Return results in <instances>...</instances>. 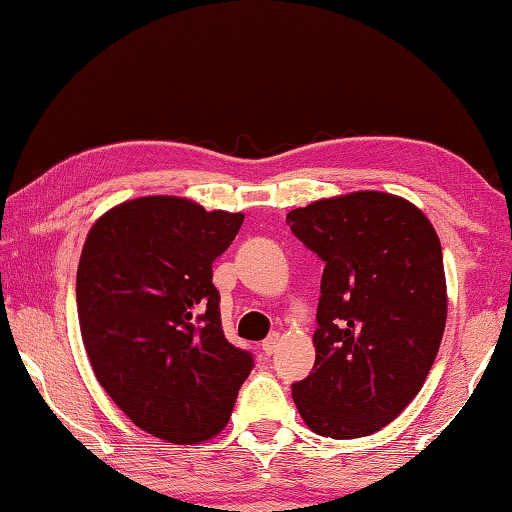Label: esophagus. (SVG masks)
<instances>
[{
	"instance_id": "1",
	"label": "esophagus",
	"mask_w": 512,
	"mask_h": 512,
	"mask_svg": "<svg viewBox=\"0 0 512 512\" xmlns=\"http://www.w3.org/2000/svg\"><path fill=\"white\" fill-rule=\"evenodd\" d=\"M277 348H280V336H277V334L268 336V339L262 343V352L266 354V357H271V354H275Z\"/></svg>"
}]
</instances>
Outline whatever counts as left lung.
<instances>
[{
    "label": "left lung",
    "instance_id": "left-lung-1",
    "mask_svg": "<svg viewBox=\"0 0 512 512\" xmlns=\"http://www.w3.org/2000/svg\"><path fill=\"white\" fill-rule=\"evenodd\" d=\"M287 221L325 262L314 370L293 384V402L318 436H370L411 404L436 361L447 320L440 239L418 205L375 189L320 198Z\"/></svg>",
    "mask_w": 512,
    "mask_h": 512
}]
</instances>
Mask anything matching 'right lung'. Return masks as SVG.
<instances>
[{"instance_id": "1", "label": "right lung", "mask_w": 512, "mask_h": 512, "mask_svg": "<svg viewBox=\"0 0 512 512\" xmlns=\"http://www.w3.org/2000/svg\"><path fill=\"white\" fill-rule=\"evenodd\" d=\"M241 223L183 196H140L103 212L81 250L76 307L94 375L135 427L173 445L219 436L253 370L225 339L212 284Z\"/></svg>"}]
</instances>
